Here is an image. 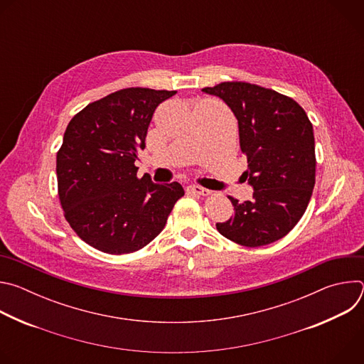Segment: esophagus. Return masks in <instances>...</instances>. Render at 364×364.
Returning a JSON list of instances; mask_svg holds the SVG:
<instances>
[{
	"label": "esophagus",
	"instance_id": "34e87169",
	"mask_svg": "<svg viewBox=\"0 0 364 364\" xmlns=\"http://www.w3.org/2000/svg\"><path fill=\"white\" fill-rule=\"evenodd\" d=\"M187 190H188L190 193L198 194V196H209V194H210V190H207V188H204V187H201V186H197V184L188 186Z\"/></svg>",
	"mask_w": 364,
	"mask_h": 364
}]
</instances>
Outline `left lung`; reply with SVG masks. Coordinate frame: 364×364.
<instances>
[{
	"label": "left lung",
	"instance_id": "8db88e82",
	"mask_svg": "<svg viewBox=\"0 0 364 364\" xmlns=\"http://www.w3.org/2000/svg\"><path fill=\"white\" fill-rule=\"evenodd\" d=\"M220 97L237 119L243 173L253 188L245 203L229 197L235 215L216 223L220 235L256 247L284 237L302 218L316 184L313 124L298 103L275 90L245 82L201 89Z\"/></svg>",
	"mask_w": 364,
	"mask_h": 364
}]
</instances>
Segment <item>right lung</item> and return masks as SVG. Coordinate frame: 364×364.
<instances>
[{"mask_svg": "<svg viewBox=\"0 0 364 364\" xmlns=\"http://www.w3.org/2000/svg\"><path fill=\"white\" fill-rule=\"evenodd\" d=\"M176 90L128 87L102 97L69 122L56 173L65 218L87 245L111 255L131 253L157 237L180 183L136 177V154L154 111Z\"/></svg>", "mask_w": 364, "mask_h": 364, "instance_id": "obj_1", "label": "right lung"}]
</instances>
